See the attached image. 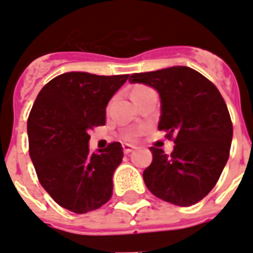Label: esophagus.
I'll return each mask as SVG.
<instances>
[{"instance_id": "esophagus-1", "label": "esophagus", "mask_w": 253, "mask_h": 253, "mask_svg": "<svg viewBox=\"0 0 253 253\" xmlns=\"http://www.w3.org/2000/svg\"><path fill=\"white\" fill-rule=\"evenodd\" d=\"M134 149H135V146H134V145H130V143H125V145H123V152L126 154L131 153Z\"/></svg>"}]
</instances>
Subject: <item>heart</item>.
Segmentation results:
<instances>
[{"label":"heart","mask_w":253,"mask_h":253,"mask_svg":"<svg viewBox=\"0 0 253 253\" xmlns=\"http://www.w3.org/2000/svg\"><path fill=\"white\" fill-rule=\"evenodd\" d=\"M145 89H149V88H146V86H137V88L132 90V93H135V92H141V90H145ZM132 137H134V134H130L127 138H132Z\"/></svg>","instance_id":"1"}]
</instances>
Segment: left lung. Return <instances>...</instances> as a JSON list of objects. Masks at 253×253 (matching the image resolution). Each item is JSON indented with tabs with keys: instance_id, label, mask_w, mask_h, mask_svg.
<instances>
[{
	"instance_id": "left-lung-1",
	"label": "left lung",
	"mask_w": 253,
	"mask_h": 253,
	"mask_svg": "<svg viewBox=\"0 0 253 253\" xmlns=\"http://www.w3.org/2000/svg\"><path fill=\"white\" fill-rule=\"evenodd\" d=\"M131 84L159 92V130L173 138L170 156L150 148L153 161L143 170L149 191L176 206H191L212 190L228 163L233 126L219 90L201 73L187 66L135 73Z\"/></svg>"
}]
</instances>
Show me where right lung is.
<instances>
[{
    "label": "right lung",
    "instance_id": "right-lung-1",
    "mask_svg": "<svg viewBox=\"0 0 253 253\" xmlns=\"http://www.w3.org/2000/svg\"><path fill=\"white\" fill-rule=\"evenodd\" d=\"M128 74L69 72L46 84L31 110L30 156L42 187L59 206L77 214L112 196V176L122 163L119 142L89 150V131L105 123V108Z\"/></svg>",
    "mask_w": 253,
    "mask_h": 253
}]
</instances>
